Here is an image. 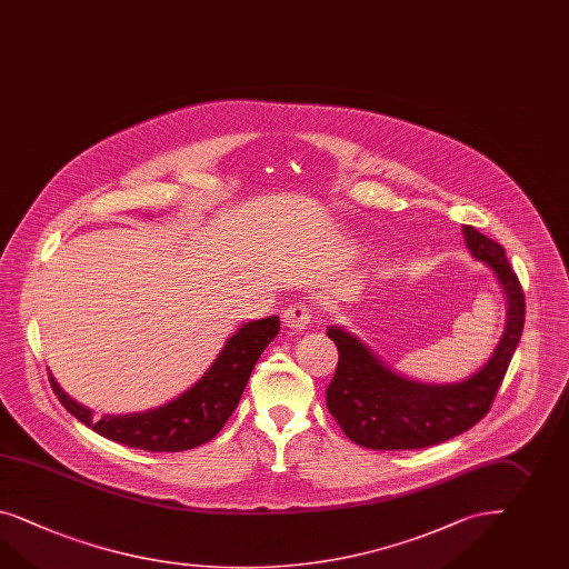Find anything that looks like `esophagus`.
<instances>
[{"label": "esophagus", "mask_w": 569, "mask_h": 569, "mask_svg": "<svg viewBox=\"0 0 569 569\" xmlns=\"http://www.w3.org/2000/svg\"><path fill=\"white\" fill-rule=\"evenodd\" d=\"M308 323H310V308L305 302H298L292 305L288 310H283V325L290 329V331H305Z\"/></svg>", "instance_id": "esophagus-1"}]
</instances>
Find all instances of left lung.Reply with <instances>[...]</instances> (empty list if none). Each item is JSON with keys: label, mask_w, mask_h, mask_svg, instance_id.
I'll use <instances>...</instances> for the list:
<instances>
[{"label": "left lung", "mask_w": 569, "mask_h": 569, "mask_svg": "<svg viewBox=\"0 0 569 569\" xmlns=\"http://www.w3.org/2000/svg\"><path fill=\"white\" fill-rule=\"evenodd\" d=\"M470 254L491 269L506 296L503 336L491 358L458 383H420L391 369L362 339L339 325L327 336L336 341L338 369L327 387V408L341 430L369 449H422L472 429L489 412L522 338L523 292L507 261L506 248L463 226Z\"/></svg>", "instance_id": "left-lung-1"}]
</instances>
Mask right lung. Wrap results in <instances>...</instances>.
I'll return each mask as SVG.
<instances>
[{"instance_id": "right-lung-1", "label": "right lung", "mask_w": 569, "mask_h": 569, "mask_svg": "<svg viewBox=\"0 0 569 569\" xmlns=\"http://www.w3.org/2000/svg\"><path fill=\"white\" fill-rule=\"evenodd\" d=\"M277 333V315L240 325L197 383L176 400L137 415H106L94 420L92 410L72 400L51 372L49 381L63 408L109 441L144 451H184L211 441L226 425L262 350Z\"/></svg>"}]
</instances>
